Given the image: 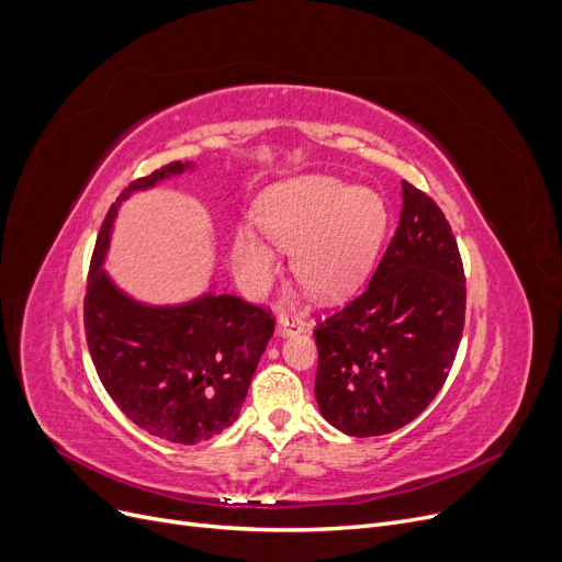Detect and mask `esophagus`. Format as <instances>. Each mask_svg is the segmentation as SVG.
<instances>
[{
	"instance_id": "1",
	"label": "esophagus",
	"mask_w": 562,
	"mask_h": 562,
	"mask_svg": "<svg viewBox=\"0 0 562 562\" xmlns=\"http://www.w3.org/2000/svg\"><path fill=\"white\" fill-rule=\"evenodd\" d=\"M277 329L279 336H292V334H300L304 329V319L297 315H290V313H281L277 319Z\"/></svg>"
}]
</instances>
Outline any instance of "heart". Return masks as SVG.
I'll list each match as a JSON object with an SVG mask.
<instances>
[{"label": "heart", "instance_id": "obj_1", "mask_svg": "<svg viewBox=\"0 0 562 562\" xmlns=\"http://www.w3.org/2000/svg\"><path fill=\"white\" fill-rule=\"evenodd\" d=\"M256 215L274 245L292 249V272L323 302H338L366 281L389 231L380 192L319 173L267 187ZM263 236L251 224L233 233V270L251 292H260L277 270V251Z\"/></svg>", "mask_w": 562, "mask_h": 562}]
</instances>
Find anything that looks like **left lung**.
Here are the masks:
<instances>
[{"mask_svg": "<svg viewBox=\"0 0 562 562\" xmlns=\"http://www.w3.org/2000/svg\"><path fill=\"white\" fill-rule=\"evenodd\" d=\"M464 311L458 239L441 207L403 180L400 224L375 274L313 331L319 412L350 437H380L412 423L448 378Z\"/></svg>", "mask_w": 562, "mask_h": 562, "instance_id": "1", "label": "left lung"}]
</instances>
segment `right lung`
Returning a JSON list of instances; mask_svg holds the SVG:
<instances>
[{
  "mask_svg": "<svg viewBox=\"0 0 562 562\" xmlns=\"http://www.w3.org/2000/svg\"><path fill=\"white\" fill-rule=\"evenodd\" d=\"M184 169L190 162H171L130 182L106 212L91 256L85 329L98 378L119 409L148 435L199 443L239 416L274 334L272 313L212 292L180 306H148L127 297L102 270L121 201Z\"/></svg>",
  "mask_w": 562,
  "mask_h": 562,
  "instance_id": "add662e5",
  "label": "right lung"
}]
</instances>
